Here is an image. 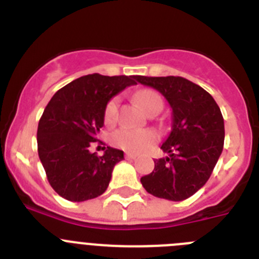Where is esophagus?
<instances>
[{"mask_svg":"<svg viewBox=\"0 0 259 259\" xmlns=\"http://www.w3.org/2000/svg\"><path fill=\"white\" fill-rule=\"evenodd\" d=\"M124 157H125V159H135V158H136L137 155L134 154V153H125Z\"/></svg>","mask_w":259,"mask_h":259,"instance_id":"esophagus-1","label":"esophagus"}]
</instances>
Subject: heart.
Instances as JSON below:
<instances>
[{"label":"heart","mask_w":259,"mask_h":259,"mask_svg":"<svg viewBox=\"0 0 259 259\" xmlns=\"http://www.w3.org/2000/svg\"><path fill=\"white\" fill-rule=\"evenodd\" d=\"M135 100L145 110L146 113L152 110L154 106H162L161 97L150 89H144L135 95ZM119 98L114 97L109 100L105 106L104 119L106 124H111L116 120L118 116ZM155 140V134L150 130H131V128H120L114 132L111 136V141L115 146L128 152H143L148 146L152 145Z\"/></svg>","instance_id":"obj_1"}]
</instances>
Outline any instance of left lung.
I'll use <instances>...</instances> for the list:
<instances>
[{
    "label": "left lung",
    "instance_id": "1",
    "mask_svg": "<svg viewBox=\"0 0 259 259\" xmlns=\"http://www.w3.org/2000/svg\"><path fill=\"white\" fill-rule=\"evenodd\" d=\"M137 83L161 93L172 109V127L155 159L154 170L141 178L148 193L183 201L206 184L223 150L224 120L214 98L180 76H135Z\"/></svg>",
    "mask_w": 259,
    "mask_h": 259
}]
</instances>
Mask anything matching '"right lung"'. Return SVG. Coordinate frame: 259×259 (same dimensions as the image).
<instances>
[{"label": "right lung", "instance_id": "add662e5", "mask_svg": "<svg viewBox=\"0 0 259 259\" xmlns=\"http://www.w3.org/2000/svg\"><path fill=\"white\" fill-rule=\"evenodd\" d=\"M134 79L85 75L59 89L47 105L38 122L37 150L49 184L61 197L81 202L107 189L123 152L107 146L98 157L89 148L98 141L109 100L136 84Z\"/></svg>", "mask_w": 259, "mask_h": 259}]
</instances>
